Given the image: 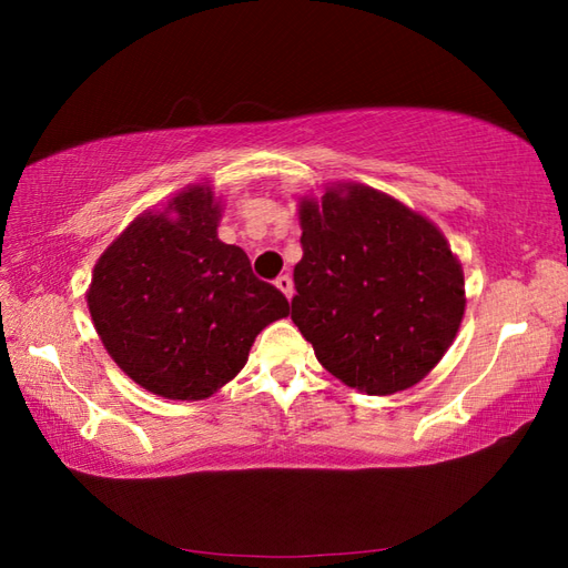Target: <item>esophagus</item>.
I'll use <instances>...</instances> for the list:
<instances>
[{
  "label": "esophagus",
  "instance_id": "obj_1",
  "mask_svg": "<svg viewBox=\"0 0 568 568\" xmlns=\"http://www.w3.org/2000/svg\"><path fill=\"white\" fill-rule=\"evenodd\" d=\"M275 287H277V291H281L287 300L293 297V277H291V275H277V277H275Z\"/></svg>",
  "mask_w": 568,
  "mask_h": 568
}]
</instances>
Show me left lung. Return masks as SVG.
<instances>
[{"label":"left lung","instance_id":"8db88e82","mask_svg":"<svg viewBox=\"0 0 568 568\" xmlns=\"http://www.w3.org/2000/svg\"><path fill=\"white\" fill-rule=\"evenodd\" d=\"M293 322L332 376L366 395L413 388L464 317V271L427 216L358 183L300 202Z\"/></svg>","mask_w":568,"mask_h":568}]
</instances>
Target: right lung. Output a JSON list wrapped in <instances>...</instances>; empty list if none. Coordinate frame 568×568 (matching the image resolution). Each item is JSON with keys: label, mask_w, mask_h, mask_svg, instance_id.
<instances>
[{"label": "right lung", "mask_w": 568, "mask_h": 568, "mask_svg": "<svg viewBox=\"0 0 568 568\" xmlns=\"http://www.w3.org/2000/svg\"><path fill=\"white\" fill-rule=\"evenodd\" d=\"M220 202L190 185L163 212L136 216L98 265L88 307L131 381L168 400H204L248 361L263 327L291 315L244 248L216 236Z\"/></svg>", "instance_id": "add662e5"}]
</instances>
